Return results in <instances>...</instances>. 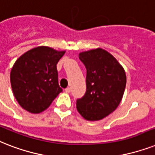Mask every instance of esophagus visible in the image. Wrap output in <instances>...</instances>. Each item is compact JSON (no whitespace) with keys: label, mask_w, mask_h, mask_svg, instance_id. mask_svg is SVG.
<instances>
[{"label":"esophagus","mask_w":155,"mask_h":155,"mask_svg":"<svg viewBox=\"0 0 155 155\" xmlns=\"http://www.w3.org/2000/svg\"><path fill=\"white\" fill-rule=\"evenodd\" d=\"M65 93H67V94H69V93H70L71 90H70V88L68 87V88H66V89H65Z\"/></svg>","instance_id":"obj_1"}]
</instances>
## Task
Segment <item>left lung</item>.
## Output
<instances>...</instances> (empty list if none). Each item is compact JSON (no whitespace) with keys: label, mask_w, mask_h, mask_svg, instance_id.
<instances>
[{"label":"left lung","mask_w":155,"mask_h":155,"mask_svg":"<svg viewBox=\"0 0 155 155\" xmlns=\"http://www.w3.org/2000/svg\"><path fill=\"white\" fill-rule=\"evenodd\" d=\"M79 58L86 68V92L77 100V110L85 120L98 121L122 101L126 73L116 58L101 48L80 53Z\"/></svg>","instance_id":"1"}]
</instances>
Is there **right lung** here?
Listing matches in <instances>:
<instances>
[{
	"mask_svg": "<svg viewBox=\"0 0 155 155\" xmlns=\"http://www.w3.org/2000/svg\"><path fill=\"white\" fill-rule=\"evenodd\" d=\"M65 51L38 46L20 57L10 73L15 98L32 114L46 110L62 89L58 84L57 64Z\"/></svg>",
	"mask_w": 155,
	"mask_h": 155,
	"instance_id": "1",
	"label": "right lung"
}]
</instances>
